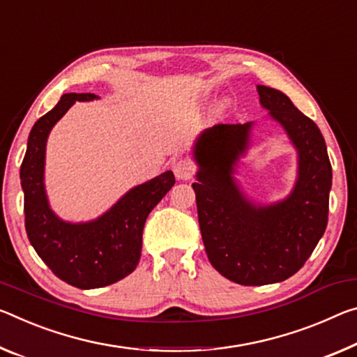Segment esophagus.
<instances>
[{"instance_id":"1","label":"esophagus","mask_w":357,"mask_h":357,"mask_svg":"<svg viewBox=\"0 0 357 357\" xmlns=\"http://www.w3.org/2000/svg\"><path fill=\"white\" fill-rule=\"evenodd\" d=\"M173 172L178 179H190L192 174H194V165H192L188 158H179L173 165Z\"/></svg>"}]
</instances>
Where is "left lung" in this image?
Instances as JSON below:
<instances>
[{
    "label": "left lung",
    "instance_id": "obj_1",
    "mask_svg": "<svg viewBox=\"0 0 357 357\" xmlns=\"http://www.w3.org/2000/svg\"><path fill=\"white\" fill-rule=\"evenodd\" d=\"M260 105L286 130L298 154L296 185L287 199L256 205L234 178L250 148L252 122L206 128L194 148L195 190L209 262L243 286L284 281L303 267L327 227L332 167L318 126L280 90L257 86Z\"/></svg>",
    "mask_w": 357,
    "mask_h": 357
}]
</instances>
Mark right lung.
<instances>
[{"label": "right lung", "instance_id": "add662e5", "mask_svg": "<svg viewBox=\"0 0 357 357\" xmlns=\"http://www.w3.org/2000/svg\"><path fill=\"white\" fill-rule=\"evenodd\" d=\"M95 93H65L33 126L20 167L25 194V229L38 256L55 276L79 289L109 286L137 268L149 213L174 185L173 172L130 189L111 209L89 222H66L50 209L44 188L46 143L50 130L76 101Z\"/></svg>", "mask_w": 357, "mask_h": 357}]
</instances>
